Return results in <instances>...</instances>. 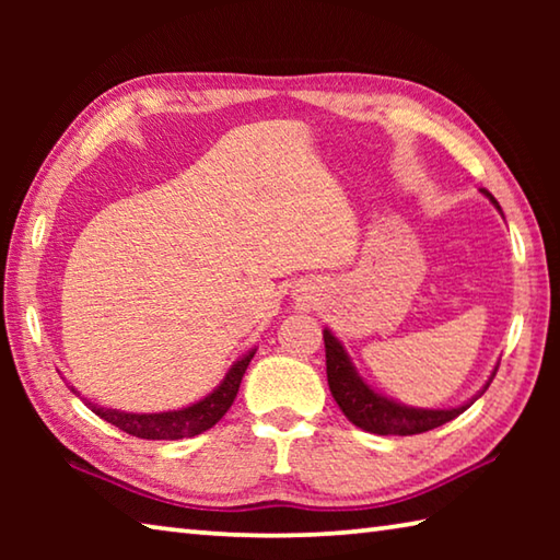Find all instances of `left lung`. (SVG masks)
I'll list each match as a JSON object with an SVG mask.
<instances>
[{"instance_id":"obj_1","label":"left lung","mask_w":560,"mask_h":560,"mask_svg":"<svg viewBox=\"0 0 560 560\" xmlns=\"http://www.w3.org/2000/svg\"><path fill=\"white\" fill-rule=\"evenodd\" d=\"M481 195L489 197V202L501 212L499 202L487 192V189H481ZM324 343H326L328 387H330V395H334V400L355 428L373 434H383V438H390V434H397V438L420 434V432L440 428V424L454 420V417H459L467 407H471L481 395L487 393V387L491 381H494L497 368H499V365L494 368V373H491L487 385L481 387L477 395L469 397L467 402H462L457 407H444V410H432V407H412V405L397 402L393 397L377 393L375 387L368 385L365 377L360 375L358 368L353 365V360H350L346 346L340 343L338 336L330 328H324Z\"/></svg>"}]
</instances>
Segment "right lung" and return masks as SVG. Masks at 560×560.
I'll list each match as a JSON object with an SVG mask.
<instances>
[{"mask_svg": "<svg viewBox=\"0 0 560 560\" xmlns=\"http://www.w3.org/2000/svg\"><path fill=\"white\" fill-rule=\"evenodd\" d=\"M257 348L246 350L242 358H236L230 371L222 377V383L214 387L210 395H205L202 400H197L187 407H179V410H167V412H126V410H113V407H101L86 400L91 412H96L101 420L116 424L118 430L132 434V438L140 440H185L195 438V434H202L217 422L222 420L224 412L230 410L236 393H240L242 377L249 368ZM71 393L81 395L73 385Z\"/></svg>", "mask_w": 560, "mask_h": 560, "instance_id": "obj_1", "label": "right lung"}]
</instances>
